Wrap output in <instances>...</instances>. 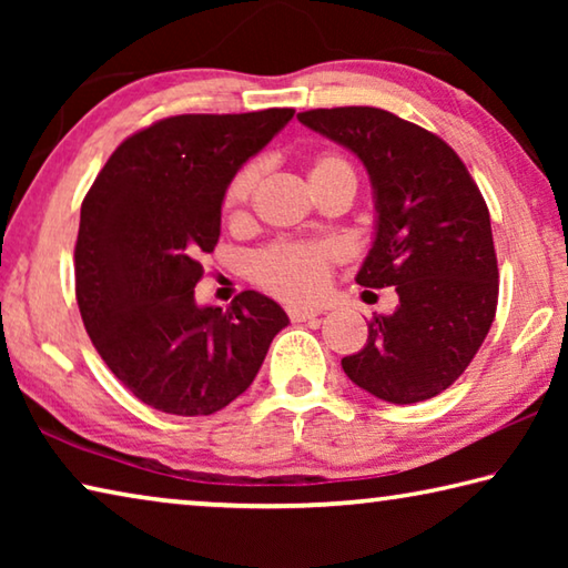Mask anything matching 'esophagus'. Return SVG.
I'll return each mask as SVG.
<instances>
[{
  "label": "esophagus",
  "mask_w": 568,
  "mask_h": 568,
  "mask_svg": "<svg viewBox=\"0 0 568 568\" xmlns=\"http://www.w3.org/2000/svg\"><path fill=\"white\" fill-rule=\"evenodd\" d=\"M287 315H291L293 323H305V321H313L318 318V311H313V307H301V305H293L287 307Z\"/></svg>",
  "instance_id": "1"
}]
</instances>
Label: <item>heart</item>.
I'll return each instance as SVG.
<instances>
[{
    "mask_svg": "<svg viewBox=\"0 0 568 568\" xmlns=\"http://www.w3.org/2000/svg\"><path fill=\"white\" fill-rule=\"evenodd\" d=\"M331 178H345L355 182V172L348 160L333 155V152H325V155L313 160L311 170H307V180H311L313 187ZM257 180H261V165H245L233 180H230L223 200L230 220H240L245 215ZM331 261L333 250L328 245L277 243L255 257L253 275L265 291L283 297V301L305 303L325 291V285H328Z\"/></svg>",
    "mask_w": 568,
    "mask_h": 568,
    "instance_id": "obj_1",
    "label": "heart"
}]
</instances>
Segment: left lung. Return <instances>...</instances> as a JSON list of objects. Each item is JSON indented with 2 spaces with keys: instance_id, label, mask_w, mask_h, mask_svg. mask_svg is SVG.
I'll use <instances>...</instances> for the list:
<instances>
[{
  "instance_id": "8db88e82",
  "label": "left lung",
  "mask_w": 568,
  "mask_h": 568,
  "mask_svg": "<svg viewBox=\"0 0 568 568\" xmlns=\"http://www.w3.org/2000/svg\"><path fill=\"white\" fill-rule=\"evenodd\" d=\"M297 120L363 162L376 225L355 281L398 293L396 311L368 325L363 351L341 361L345 376L398 406L434 398L474 361L496 315L484 197L444 140L386 110H311Z\"/></svg>"
}]
</instances>
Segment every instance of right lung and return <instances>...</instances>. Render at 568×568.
<instances>
[{"label": "right lung", "mask_w": 568, "mask_h": 568, "mask_svg": "<svg viewBox=\"0 0 568 568\" xmlns=\"http://www.w3.org/2000/svg\"><path fill=\"white\" fill-rule=\"evenodd\" d=\"M295 110L178 114L112 152L80 210L77 303L94 348L142 403L210 416L250 388L287 323L273 297L197 305L230 180Z\"/></svg>", "instance_id": "right-lung-1"}]
</instances>
